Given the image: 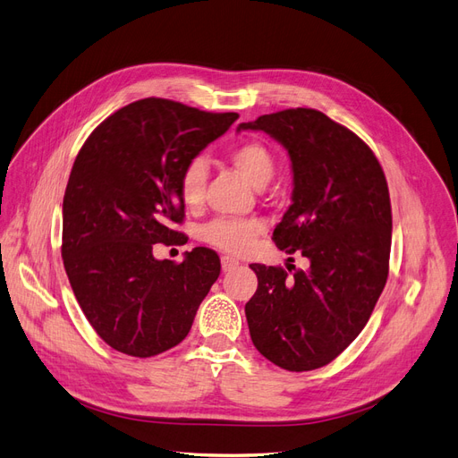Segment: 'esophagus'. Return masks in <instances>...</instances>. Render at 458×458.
Here are the masks:
<instances>
[{"label":"esophagus","instance_id":"esophagus-1","mask_svg":"<svg viewBox=\"0 0 458 458\" xmlns=\"http://www.w3.org/2000/svg\"><path fill=\"white\" fill-rule=\"evenodd\" d=\"M220 266H223V272H232V269L240 266V262L235 259H230V257H223L220 259Z\"/></svg>","mask_w":458,"mask_h":458}]
</instances>
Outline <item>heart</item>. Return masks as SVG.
Instances as JSON below:
<instances>
[{
    "label": "heart",
    "instance_id": "obj_1",
    "mask_svg": "<svg viewBox=\"0 0 458 458\" xmlns=\"http://www.w3.org/2000/svg\"><path fill=\"white\" fill-rule=\"evenodd\" d=\"M233 167L250 182L262 189L276 174V160L269 148L259 141H247L230 152ZM208 169L201 158L186 162L179 177V196L186 208H198L206 192ZM264 225L257 218H215L201 230V238L209 245L242 255L262 233Z\"/></svg>",
    "mask_w": 458,
    "mask_h": 458
}]
</instances>
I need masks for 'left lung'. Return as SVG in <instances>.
Wrapping results in <instances>:
<instances>
[{
    "label": "left lung",
    "instance_id": "obj_1",
    "mask_svg": "<svg viewBox=\"0 0 458 458\" xmlns=\"http://www.w3.org/2000/svg\"><path fill=\"white\" fill-rule=\"evenodd\" d=\"M238 130H262L289 150L293 206L272 240L310 260L308 269L250 264V340L283 369H317L362 332L385 289L393 213L383 167L357 133L317 109L262 114Z\"/></svg>",
    "mask_w": 458,
    "mask_h": 458
}]
</instances>
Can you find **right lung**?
I'll return each instance as SVG.
<instances>
[{
  "label": "right lung",
  "mask_w": 458,
  "mask_h": 458,
  "mask_svg": "<svg viewBox=\"0 0 458 458\" xmlns=\"http://www.w3.org/2000/svg\"><path fill=\"white\" fill-rule=\"evenodd\" d=\"M238 113L145 98L107 116L84 141L62 208V259L96 334L130 357H155L191 332L220 259L196 247L181 264L157 260L184 216L179 177Z\"/></svg>",
  "instance_id": "add662e5"
}]
</instances>
